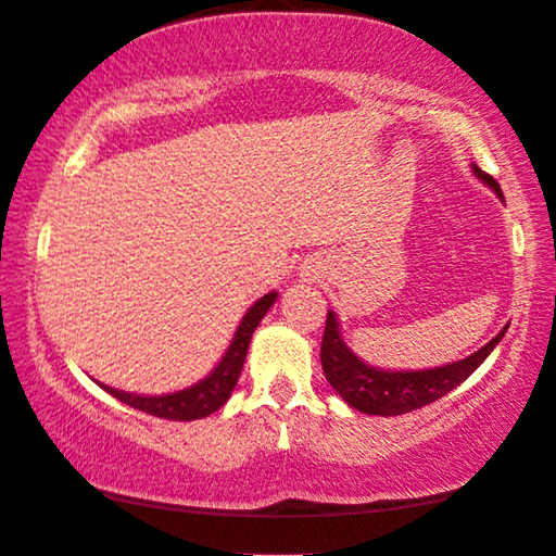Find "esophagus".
<instances>
[{
	"mask_svg": "<svg viewBox=\"0 0 556 556\" xmlns=\"http://www.w3.org/2000/svg\"><path fill=\"white\" fill-rule=\"evenodd\" d=\"M303 276H311V278H316V276H318V273H316V270H313V268H311V265H308V268H305V270H303Z\"/></svg>",
	"mask_w": 556,
	"mask_h": 556,
	"instance_id": "obj_1",
	"label": "esophagus"
}]
</instances>
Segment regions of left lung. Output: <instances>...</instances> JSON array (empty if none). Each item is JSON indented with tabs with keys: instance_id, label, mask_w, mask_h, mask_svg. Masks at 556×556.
Here are the masks:
<instances>
[{
	"instance_id": "8db88e82",
	"label": "left lung",
	"mask_w": 556,
	"mask_h": 556,
	"mask_svg": "<svg viewBox=\"0 0 556 556\" xmlns=\"http://www.w3.org/2000/svg\"><path fill=\"white\" fill-rule=\"evenodd\" d=\"M471 170L504 203L502 188H498V182L492 175H486L479 165H471ZM506 328L509 326H504L492 341L481 345L479 351H473L471 356L454 361V364L424 368V371H386V368L368 366L366 361H361L345 345L336 313L328 311L324 343H320V366H324V374L328 383L333 386V391L351 408L371 416H399L416 412L421 406H429L441 396H446L448 391H454L458 383L466 381V378L484 364L489 353L504 338Z\"/></svg>"
}]
</instances>
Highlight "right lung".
Instances as JSON below:
<instances>
[{
  "label": "right lung",
  "mask_w": 556,
  "mask_h": 556,
  "mask_svg": "<svg viewBox=\"0 0 556 556\" xmlns=\"http://www.w3.org/2000/svg\"><path fill=\"white\" fill-rule=\"evenodd\" d=\"M278 293L270 291L265 293L261 301H255L248 313L240 320L236 336L225 351V356L218 361V366L207 374L203 381L188 386L182 391H173V393H163V396H142V393H130V391H119L112 389V386L100 383L104 391L112 393L117 401L123 404L138 408V412H144L150 416L157 418H170V421H195V418H205L225 404L230 399L232 389H236L240 371H243L245 364V353L248 345H251V338L255 333V328L263 320L265 313L270 311V305L276 303Z\"/></svg>",
  "instance_id": "1"
}]
</instances>
